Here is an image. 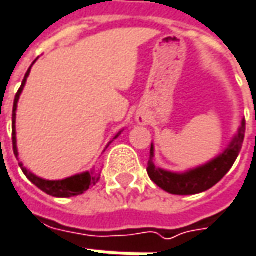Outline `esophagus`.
<instances>
[{
    "mask_svg": "<svg viewBox=\"0 0 256 256\" xmlns=\"http://www.w3.org/2000/svg\"><path fill=\"white\" fill-rule=\"evenodd\" d=\"M136 121H138V124H141V125H144V124L146 122L145 116H138V118H136Z\"/></svg>",
    "mask_w": 256,
    "mask_h": 256,
    "instance_id": "34e87169",
    "label": "esophagus"
}]
</instances>
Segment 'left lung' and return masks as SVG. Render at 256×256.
<instances>
[{"mask_svg":"<svg viewBox=\"0 0 256 256\" xmlns=\"http://www.w3.org/2000/svg\"><path fill=\"white\" fill-rule=\"evenodd\" d=\"M245 136V120H242L236 134L234 135L230 145L224 152L216 155L204 165L184 172H172L155 166L154 164V144H151V152L148 161V175L161 190L172 195H195L208 191L215 184L221 181L226 172L232 168L235 160L241 152Z\"/></svg>","mask_w":256,"mask_h":256,"instance_id":"left-lung-1","label":"left lung"}]
</instances>
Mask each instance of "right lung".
<instances>
[{"label":"right lung","instance_id":"1","mask_svg":"<svg viewBox=\"0 0 256 256\" xmlns=\"http://www.w3.org/2000/svg\"><path fill=\"white\" fill-rule=\"evenodd\" d=\"M31 72V68L26 71L24 80H22V84H21V88L18 90V92L15 95L14 100V108H12V148H14L15 156L18 158V148H16V132H15V118H16V106H18V101H20V95L24 90L25 82H26V78ZM122 131L115 135V138H118L121 135ZM114 138V140H115ZM111 144V142H110ZM108 144V145H110ZM106 145V148H108ZM20 166L21 170L25 174V176L30 180V181L34 184L35 186H38L41 191H44L45 194L51 195V196H56V198H71V196H76V195H81L84 194L91 185H95L98 180H100V175H96L94 171H85L81 172V174H76V175H72L70 178H65V180H58V181H50V180H42L40 176L34 175L32 172H30L26 168H25L22 162H20Z\"/></svg>","mask_w":256,"mask_h":256}]
</instances>
